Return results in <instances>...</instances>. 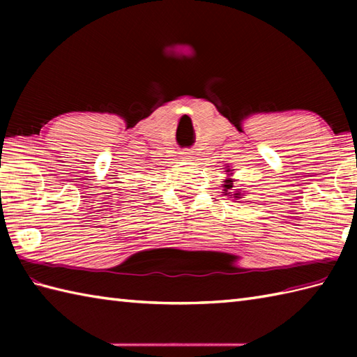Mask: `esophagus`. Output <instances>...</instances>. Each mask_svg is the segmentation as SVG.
Wrapping results in <instances>:
<instances>
[{
	"label": "esophagus",
	"mask_w": 357,
	"mask_h": 357,
	"mask_svg": "<svg viewBox=\"0 0 357 357\" xmlns=\"http://www.w3.org/2000/svg\"><path fill=\"white\" fill-rule=\"evenodd\" d=\"M183 155H184V156H188V155H192V151H183Z\"/></svg>",
	"instance_id": "1"
}]
</instances>
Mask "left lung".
Returning <instances> with one entry per match:
<instances>
[{
    "label": "left lung",
    "mask_w": 357,
    "mask_h": 357,
    "mask_svg": "<svg viewBox=\"0 0 357 357\" xmlns=\"http://www.w3.org/2000/svg\"><path fill=\"white\" fill-rule=\"evenodd\" d=\"M227 172H230V170H227ZM233 173H229V178H225L224 179V184H222V187H224V195H227V196H230V198H234V199H241L242 196H245L244 193H242V190H236V188H233V183L234 181L230 178Z\"/></svg>",
    "instance_id": "1"
}]
</instances>
